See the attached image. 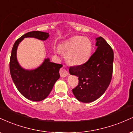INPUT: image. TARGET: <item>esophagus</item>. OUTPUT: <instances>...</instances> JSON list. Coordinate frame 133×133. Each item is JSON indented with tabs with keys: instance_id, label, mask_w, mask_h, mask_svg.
Wrapping results in <instances>:
<instances>
[{
	"instance_id": "34e87169",
	"label": "esophagus",
	"mask_w": 133,
	"mask_h": 133,
	"mask_svg": "<svg viewBox=\"0 0 133 133\" xmlns=\"http://www.w3.org/2000/svg\"><path fill=\"white\" fill-rule=\"evenodd\" d=\"M60 75H61V77H65L68 76L69 73L65 69L62 68L60 70Z\"/></svg>"
}]
</instances>
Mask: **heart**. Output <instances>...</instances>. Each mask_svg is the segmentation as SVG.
<instances>
[{"label":"heart","instance_id":"b5f03b06","mask_svg":"<svg viewBox=\"0 0 133 133\" xmlns=\"http://www.w3.org/2000/svg\"><path fill=\"white\" fill-rule=\"evenodd\" d=\"M60 49L67 52L65 57L69 63L80 65L87 62L90 57L92 43L89 38L74 36L61 44Z\"/></svg>","mask_w":133,"mask_h":133}]
</instances>
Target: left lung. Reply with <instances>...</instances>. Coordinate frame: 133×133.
Wrapping results in <instances>:
<instances>
[{"label": "left lung", "instance_id": "1", "mask_svg": "<svg viewBox=\"0 0 133 133\" xmlns=\"http://www.w3.org/2000/svg\"><path fill=\"white\" fill-rule=\"evenodd\" d=\"M97 48L84 64L69 69L71 75L79 77V84L72 89L77 100L90 103L100 98L111 82L113 73V51L101 36L95 39Z\"/></svg>", "mask_w": 133, "mask_h": 133}]
</instances>
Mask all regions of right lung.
Segmentation results:
<instances>
[{
  "label": "right lung",
  "instance_id": "right-lung-1",
  "mask_svg": "<svg viewBox=\"0 0 133 133\" xmlns=\"http://www.w3.org/2000/svg\"><path fill=\"white\" fill-rule=\"evenodd\" d=\"M48 33L33 31L26 33L14 43L10 60V71L14 84L24 97L34 102L44 100L52 90L56 82L60 77V64L51 62L49 57L34 69L22 68L17 60L18 46L24 38H34L45 41L49 38Z\"/></svg>",
  "mask_w": 133,
  "mask_h": 133
}]
</instances>
